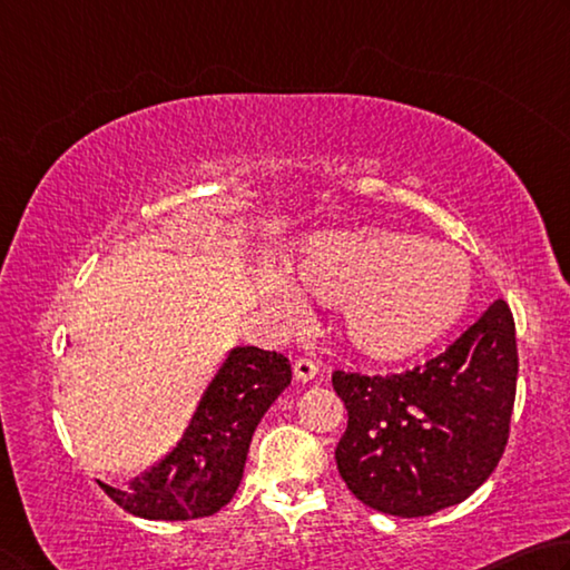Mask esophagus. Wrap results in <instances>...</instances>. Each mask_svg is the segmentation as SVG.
I'll return each instance as SVG.
<instances>
[{
	"mask_svg": "<svg viewBox=\"0 0 570 570\" xmlns=\"http://www.w3.org/2000/svg\"><path fill=\"white\" fill-rule=\"evenodd\" d=\"M293 375H295V381H297V383H311V381H315L317 367H315V363H313V361H295V365H293Z\"/></svg>",
	"mask_w": 570,
	"mask_h": 570,
	"instance_id": "1",
	"label": "esophagus"
}]
</instances>
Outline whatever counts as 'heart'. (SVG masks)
<instances>
[{
  "label": "heart",
  "mask_w": 570,
  "mask_h": 570,
  "mask_svg": "<svg viewBox=\"0 0 570 570\" xmlns=\"http://www.w3.org/2000/svg\"><path fill=\"white\" fill-rule=\"evenodd\" d=\"M293 275L317 303L337 305V335L373 363L423 353L461 321L473 295L463 253L391 227L313 235L293 259ZM265 297L279 317L303 311L285 277L269 279Z\"/></svg>",
  "instance_id": "heart-1"
}]
</instances>
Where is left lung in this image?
Returning a JSON list of instances; mask_svg holds the SVG:
<instances>
[{
  "label": "left lung",
  "mask_w": 570,
  "mask_h": 570,
  "mask_svg": "<svg viewBox=\"0 0 570 570\" xmlns=\"http://www.w3.org/2000/svg\"><path fill=\"white\" fill-rule=\"evenodd\" d=\"M515 377V323L503 301L415 371H337L333 387L347 428L335 463L345 485L367 508L401 518L463 503L501 461Z\"/></svg>",
  "instance_id": "1"
}]
</instances>
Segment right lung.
Instances as JSON below:
<instances>
[{
	"label": "right lung",
	"mask_w": 570,
	"mask_h": 570,
	"mask_svg": "<svg viewBox=\"0 0 570 570\" xmlns=\"http://www.w3.org/2000/svg\"><path fill=\"white\" fill-rule=\"evenodd\" d=\"M293 381L285 355L235 345L207 377L183 435L167 453L105 493L147 521H189L217 513L243 481L249 441L267 407Z\"/></svg>",
	"instance_id": "add662e5"
}]
</instances>
